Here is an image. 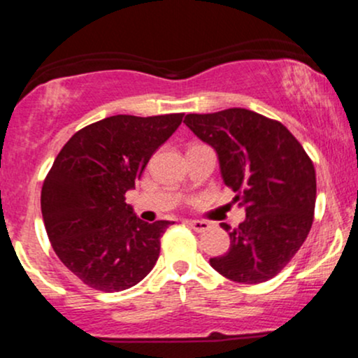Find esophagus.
I'll return each instance as SVG.
<instances>
[{"mask_svg": "<svg viewBox=\"0 0 358 358\" xmlns=\"http://www.w3.org/2000/svg\"><path fill=\"white\" fill-rule=\"evenodd\" d=\"M185 224H187L190 229H193L195 232H205L208 227H210V224L203 220H187Z\"/></svg>", "mask_w": 358, "mask_h": 358, "instance_id": "obj_1", "label": "esophagus"}]
</instances>
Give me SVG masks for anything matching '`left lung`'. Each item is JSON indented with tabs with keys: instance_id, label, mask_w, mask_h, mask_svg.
I'll use <instances>...</instances> for the list:
<instances>
[{
	"instance_id": "1",
	"label": "left lung",
	"mask_w": 358,
	"mask_h": 358,
	"mask_svg": "<svg viewBox=\"0 0 358 358\" xmlns=\"http://www.w3.org/2000/svg\"><path fill=\"white\" fill-rule=\"evenodd\" d=\"M187 124L219 155L224 183L245 207L224 256L210 266L244 285L269 281L285 269L310 234L315 219L316 175L299 141L276 119L232 108L187 114Z\"/></svg>"
}]
</instances>
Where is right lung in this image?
I'll return each instance as SVG.
<instances>
[{"label":"right lung","instance_id":"add662e5","mask_svg":"<svg viewBox=\"0 0 358 358\" xmlns=\"http://www.w3.org/2000/svg\"><path fill=\"white\" fill-rule=\"evenodd\" d=\"M182 119L117 114L82 127L57 155L42 187L45 229L60 261L89 287L127 289L158 261L170 222L138 219L126 192Z\"/></svg>","mask_w":358,"mask_h":358}]
</instances>
